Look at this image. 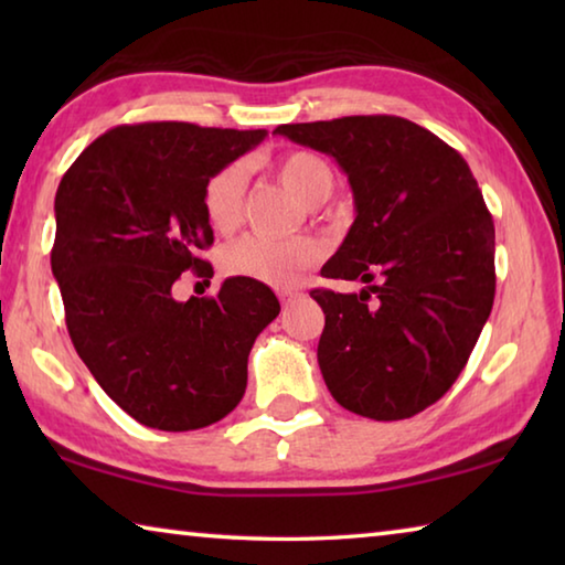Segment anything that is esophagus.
Wrapping results in <instances>:
<instances>
[{"label":"esophagus","instance_id":"34e87169","mask_svg":"<svg viewBox=\"0 0 565 565\" xmlns=\"http://www.w3.org/2000/svg\"><path fill=\"white\" fill-rule=\"evenodd\" d=\"M279 299H281L284 306H291V303H296V301L301 299V294H296V291H281Z\"/></svg>","mask_w":565,"mask_h":565}]
</instances>
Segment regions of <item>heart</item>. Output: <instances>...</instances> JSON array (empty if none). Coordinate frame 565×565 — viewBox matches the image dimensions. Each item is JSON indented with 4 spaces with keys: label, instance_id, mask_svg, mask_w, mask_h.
<instances>
[{
    "label": "heart",
    "instance_id": "obj_1",
    "mask_svg": "<svg viewBox=\"0 0 565 565\" xmlns=\"http://www.w3.org/2000/svg\"><path fill=\"white\" fill-rule=\"evenodd\" d=\"M276 177L306 206L327 202L337 189V171L317 151H289L276 161ZM248 167L232 161L206 181L204 212L218 234H232L242 224ZM319 244L309 236L271 242L264 236H244L224 248L222 266L228 276L264 281L269 286H291L319 262Z\"/></svg>",
    "mask_w": 565,
    "mask_h": 565
}]
</instances>
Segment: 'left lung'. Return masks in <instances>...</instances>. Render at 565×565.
<instances>
[{"label":"left lung","mask_w":565,"mask_h":565,"mask_svg":"<svg viewBox=\"0 0 565 565\" xmlns=\"http://www.w3.org/2000/svg\"><path fill=\"white\" fill-rule=\"evenodd\" d=\"M276 134L337 159L356 204L321 276L369 286L311 291L327 313L323 381L359 416H416L454 386L491 313L495 228L481 189L454 147L391 114Z\"/></svg>","instance_id":"8db88e82"}]
</instances>
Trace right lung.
<instances>
[{
    "label": "right lung",
    "mask_w": 565,
    "mask_h": 565,
    "mask_svg": "<svg viewBox=\"0 0 565 565\" xmlns=\"http://www.w3.org/2000/svg\"><path fill=\"white\" fill-rule=\"evenodd\" d=\"M266 137L189 121L121 124L76 157L54 199L52 274L66 329L97 384L131 418L194 431L232 414L248 351L279 317L269 286L234 276L177 301L184 271L212 279L204 189Z\"/></svg>",
    "instance_id": "1"
}]
</instances>
